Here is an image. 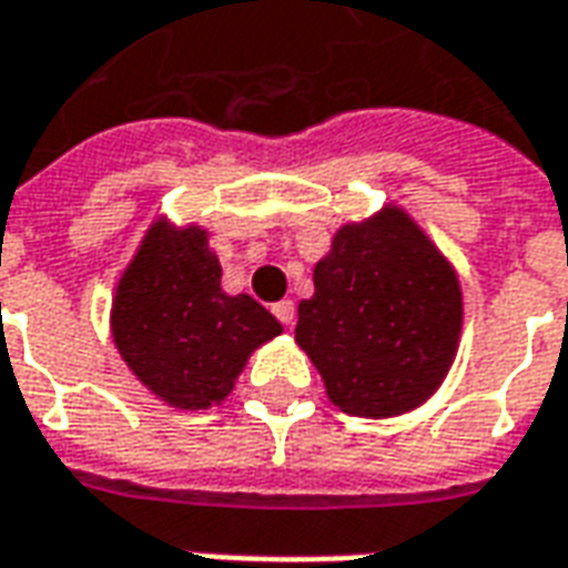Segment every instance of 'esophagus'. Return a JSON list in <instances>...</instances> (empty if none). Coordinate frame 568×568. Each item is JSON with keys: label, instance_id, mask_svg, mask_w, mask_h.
<instances>
[{"label": "esophagus", "instance_id": "esophagus-1", "mask_svg": "<svg viewBox=\"0 0 568 568\" xmlns=\"http://www.w3.org/2000/svg\"><path fill=\"white\" fill-rule=\"evenodd\" d=\"M273 316L283 322V325H292V322H295V304H292V301L273 304Z\"/></svg>", "mask_w": 568, "mask_h": 568}]
</instances>
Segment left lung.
<instances>
[{
    "label": "left lung",
    "instance_id": "left-lung-1",
    "mask_svg": "<svg viewBox=\"0 0 568 568\" xmlns=\"http://www.w3.org/2000/svg\"><path fill=\"white\" fill-rule=\"evenodd\" d=\"M297 304V346L349 417H398L435 393L459 346L463 288L405 210L344 224Z\"/></svg>",
    "mask_w": 568,
    "mask_h": 568
}]
</instances>
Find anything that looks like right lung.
I'll use <instances>...</instances> for the list:
<instances>
[{"label":"right lung","instance_id":"1","mask_svg":"<svg viewBox=\"0 0 568 568\" xmlns=\"http://www.w3.org/2000/svg\"><path fill=\"white\" fill-rule=\"evenodd\" d=\"M280 332L255 297L224 292L222 264L197 224H151L112 301L121 358L179 410L222 405L248 356Z\"/></svg>","mask_w":568,"mask_h":568}]
</instances>
